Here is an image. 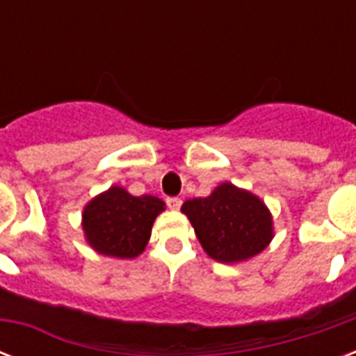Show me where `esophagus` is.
<instances>
[{
    "label": "esophagus",
    "instance_id": "obj_1",
    "mask_svg": "<svg viewBox=\"0 0 356 356\" xmlns=\"http://www.w3.org/2000/svg\"><path fill=\"white\" fill-rule=\"evenodd\" d=\"M166 203H168V207L172 209V211H179V209H181V205H183V200H181V197H168Z\"/></svg>",
    "mask_w": 356,
    "mask_h": 356
}]
</instances>
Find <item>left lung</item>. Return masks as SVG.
<instances>
[{
    "instance_id": "obj_1",
    "label": "left lung",
    "mask_w": 356,
    "mask_h": 356,
    "mask_svg": "<svg viewBox=\"0 0 356 356\" xmlns=\"http://www.w3.org/2000/svg\"><path fill=\"white\" fill-rule=\"evenodd\" d=\"M181 212L205 253L222 264L253 259L275 236L273 216L264 201L233 183L218 184L207 197L184 201Z\"/></svg>"
}]
</instances>
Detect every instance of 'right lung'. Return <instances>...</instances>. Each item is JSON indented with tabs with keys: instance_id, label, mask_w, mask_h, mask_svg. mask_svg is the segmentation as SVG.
<instances>
[{
	"instance_id": "right-lung-1",
	"label": "right lung",
	"mask_w": 356,
	"mask_h": 356,
	"mask_svg": "<svg viewBox=\"0 0 356 356\" xmlns=\"http://www.w3.org/2000/svg\"><path fill=\"white\" fill-rule=\"evenodd\" d=\"M166 203L155 195L129 194L114 184L92 197L83 209V233L94 251L114 259H136L149 242L156 216Z\"/></svg>"
}]
</instances>
